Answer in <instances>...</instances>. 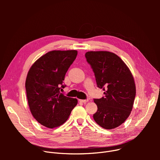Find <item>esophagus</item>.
I'll use <instances>...</instances> for the list:
<instances>
[{
	"mask_svg": "<svg viewBox=\"0 0 160 160\" xmlns=\"http://www.w3.org/2000/svg\"><path fill=\"white\" fill-rule=\"evenodd\" d=\"M79 101H80V102H83V103L86 104V102H88L89 101V100H88V99H86V100H82V99H80V100H79Z\"/></svg>",
	"mask_w": 160,
	"mask_h": 160,
	"instance_id": "34e87169",
	"label": "esophagus"
}]
</instances>
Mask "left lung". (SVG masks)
Listing matches in <instances>:
<instances>
[{"mask_svg": "<svg viewBox=\"0 0 160 160\" xmlns=\"http://www.w3.org/2000/svg\"><path fill=\"white\" fill-rule=\"evenodd\" d=\"M95 73L97 87L103 89L104 97L94 99L98 110L95 121L111 130L121 125L129 117L136 89L127 65L115 54L108 51H89L85 54Z\"/></svg>", "mask_w": 160, "mask_h": 160, "instance_id": "8db88e82", "label": "left lung"}]
</instances>
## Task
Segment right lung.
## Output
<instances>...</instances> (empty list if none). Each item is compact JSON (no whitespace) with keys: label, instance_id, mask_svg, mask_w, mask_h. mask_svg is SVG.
<instances>
[{"label":"right lung","instance_id":"add662e5","mask_svg":"<svg viewBox=\"0 0 160 160\" xmlns=\"http://www.w3.org/2000/svg\"><path fill=\"white\" fill-rule=\"evenodd\" d=\"M77 54L76 50H52L40 57L28 71L25 88L30 110L36 120L47 128L63 124L78 103L77 98L60 91L65 87V75Z\"/></svg>","mask_w":160,"mask_h":160}]
</instances>
